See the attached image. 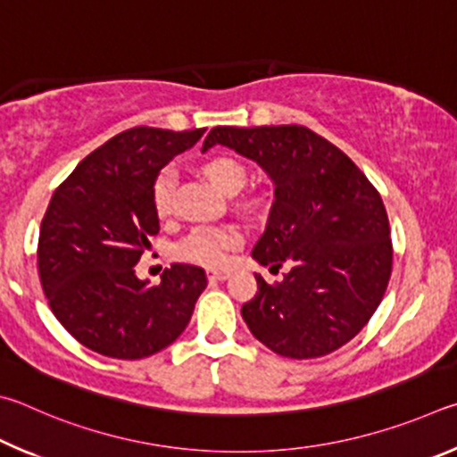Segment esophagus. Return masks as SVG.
<instances>
[{
	"mask_svg": "<svg viewBox=\"0 0 457 457\" xmlns=\"http://www.w3.org/2000/svg\"><path fill=\"white\" fill-rule=\"evenodd\" d=\"M206 277L208 281H227V278L230 277V270H206Z\"/></svg>",
	"mask_w": 457,
	"mask_h": 457,
	"instance_id": "1",
	"label": "esophagus"
}]
</instances>
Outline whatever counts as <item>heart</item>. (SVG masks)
Instances as JSON below:
<instances>
[{
  "mask_svg": "<svg viewBox=\"0 0 457 457\" xmlns=\"http://www.w3.org/2000/svg\"><path fill=\"white\" fill-rule=\"evenodd\" d=\"M203 172L216 188L222 192H237L246 180V170L238 160L230 156H216L203 166ZM176 187V170L164 166L152 184V206L158 219L172 214V195ZM241 230L235 224H200L174 245V257L200 267H220L228 253L241 245Z\"/></svg>",
  "mask_w": 457,
  "mask_h": 457,
  "instance_id": "b5f03b06",
  "label": "heart"
}]
</instances>
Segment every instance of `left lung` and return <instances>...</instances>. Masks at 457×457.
Wrapping results in <instances>:
<instances>
[{"label":"left lung","mask_w":457,"mask_h":457,"mask_svg":"<svg viewBox=\"0 0 457 457\" xmlns=\"http://www.w3.org/2000/svg\"><path fill=\"white\" fill-rule=\"evenodd\" d=\"M214 144L251 158L275 182L267 228L253 249L261 265H291L281 283L261 275L241 313L277 355L313 359L349 343L386 295L394 249L378 188L353 160L305 126L212 128Z\"/></svg>","instance_id":"8db88e82"}]
</instances>
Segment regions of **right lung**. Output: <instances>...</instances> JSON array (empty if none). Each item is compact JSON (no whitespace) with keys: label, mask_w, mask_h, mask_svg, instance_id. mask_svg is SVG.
<instances>
[{"label":"right lung","mask_w":457,"mask_h":457,"mask_svg":"<svg viewBox=\"0 0 457 457\" xmlns=\"http://www.w3.org/2000/svg\"><path fill=\"white\" fill-rule=\"evenodd\" d=\"M206 128L136 126L87 154L55 188L37 243L39 281L55 319L84 347L144 359L187 329L206 287L200 267L176 262L148 287L134 265L158 235L152 184Z\"/></svg>","instance_id":"1"}]
</instances>
